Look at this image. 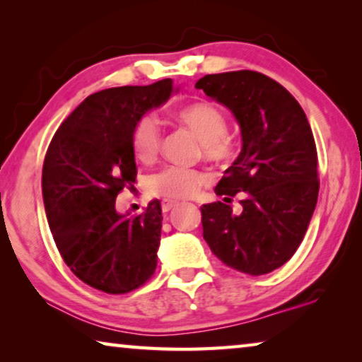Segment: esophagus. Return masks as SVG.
Masks as SVG:
<instances>
[{
  "mask_svg": "<svg viewBox=\"0 0 362 362\" xmlns=\"http://www.w3.org/2000/svg\"><path fill=\"white\" fill-rule=\"evenodd\" d=\"M175 206H177L175 201H169V199L163 201V204H161V207H163V212H169V211L173 209V207H175Z\"/></svg>",
  "mask_w": 362,
  "mask_h": 362,
  "instance_id": "1",
  "label": "esophagus"
}]
</instances>
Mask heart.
I'll return each instance as SVG.
<instances>
[{
	"mask_svg": "<svg viewBox=\"0 0 362 362\" xmlns=\"http://www.w3.org/2000/svg\"><path fill=\"white\" fill-rule=\"evenodd\" d=\"M177 121L188 127L193 136L203 144V153L211 161L223 159L230 153V140L226 137V119L220 110L207 102H196L177 110ZM161 145V129L153 115H145L134 126L131 136L132 153L139 161L151 163ZM206 177L198 170L169 166L151 175L150 193L168 199H187L204 185Z\"/></svg>",
	"mask_w": 362,
	"mask_h": 362,
	"instance_id": "b5f03b06",
	"label": "heart"
}]
</instances>
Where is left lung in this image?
I'll list each match as a JSON object with an SVG mask.
<instances>
[{
  "label": "left lung",
  "instance_id": "8db88e82",
  "mask_svg": "<svg viewBox=\"0 0 362 362\" xmlns=\"http://www.w3.org/2000/svg\"><path fill=\"white\" fill-rule=\"evenodd\" d=\"M235 116L243 148L217 183L222 201L204 204L203 236L226 267L260 276L296 254L313 217L320 182L306 115L292 94L262 73L206 75L194 84ZM235 195L243 211L232 212Z\"/></svg>",
  "mask_w": 362,
  "mask_h": 362
}]
</instances>
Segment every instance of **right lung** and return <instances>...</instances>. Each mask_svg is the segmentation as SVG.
Returning <instances> with one entry per match:
<instances>
[{
	"mask_svg": "<svg viewBox=\"0 0 362 362\" xmlns=\"http://www.w3.org/2000/svg\"><path fill=\"white\" fill-rule=\"evenodd\" d=\"M177 90L170 78L103 89L73 110L49 145L41 183L49 228L64 262L94 289L126 293L155 273L161 204L127 217L115 201L137 177L134 126Z\"/></svg>",
	"mask_w": 362,
	"mask_h": 362,
	"instance_id": "obj_1",
	"label": "right lung"
}]
</instances>
